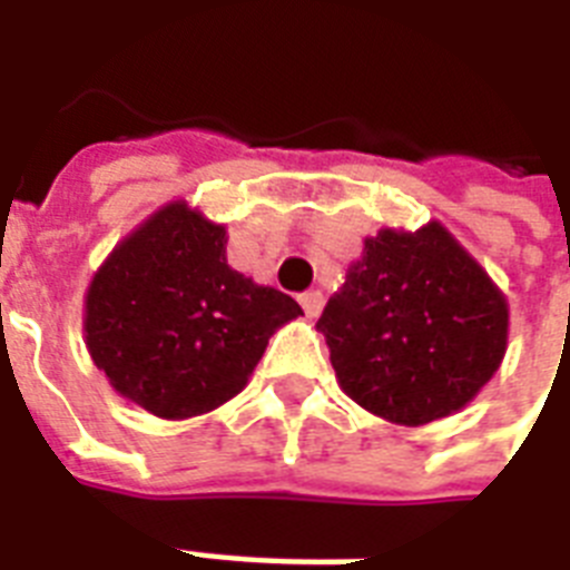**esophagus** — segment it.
<instances>
[{"label": "esophagus", "instance_id": "1", "mask_svg": "<svg viewBox=\"0 0 570 570\" xmlns=\"http://www.w3.org/2000/svg\"><path fill=\"white\" fill-rule=\"evenodd\" d=\"M298 302H302L304 313H307V316L313 320V316H320L322 307H325V295H322L320 289H311V293H304Z\"/></svg>", "mask_w": 570, "mask_h": 570}]
</instances>
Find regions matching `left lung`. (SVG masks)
Returning <instances> with one entry per match:
<instances>
[{"label":"left lung","instance_id":"obj_1","mask_svg":"<svg viewBox=\"0 0 570 570\" xmlns=\"http://www.w3.org/2000/svg\"><path fill=\"white\" fill-rule=\"evenodd\" d=\"M320 328L357 405L420 425L468 405L497 373L509 307L476 259L429 224L366 239Z\"/></svg>","mask_w":570,"mask_h":570}]
</instances>
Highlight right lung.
Masks as SVG:
<instances>
[{"label":"right lung","instance_id":"obj_1","mask_svg":"<svg viewBox=\"0 0 570 570\" xmlns=\"http://www.w3.org/2000/svg\"><path fill=\"white\" fill-rule=\"evenodd\" d=\"M302 307L227 266V233L186 204L159 209L94 275L85 340L120 396L165 420L233 399L277 325Z\"/></svg>","mask_w":570,"mask_h":570}]
</instances>
